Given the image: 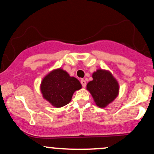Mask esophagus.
<instances>
[{
    "label": "esophagus",
    "instance_id": "obj_1",
    "mask_svg": "<svg viewBox=\"0 0 154 154\" xmlns=\"http://www.w3.org/2000/svg\"><path fill=\"white\" fill-rule=\"evenodd\" d=\"M80 82H81V84H82V87L83 88H85V86H86V81L85 80V79H81Z\"/></svg>",
    "mask_w": 154,
    "mask_h": 154
}]
</instances>
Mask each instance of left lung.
Listing matches in <instances>:
<instances>
[{
	"label": "left lung",
	"mask_w": 154,
	"mask_h": 154,
	"mask_svg": "<svg viewBox=\"0 0 154 154\" xmlns=\"http://www.w3.org/2000/svg\"><path fill=\"white\" fill-rule=\"evenodd\" d=\"M93 79L88 83V91L98 107H106L118 95L119 84L111 72L106 70L98 69L93 74Z\"/></svg>",
	"instance_id": "obj_1"
}]
</instances>
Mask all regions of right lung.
<instances>
[{"label": "right lung", "mask_w": 154, "mask_h": 154, "mask_svg": "<svg viewBox=\"0 0 154 154\" xmlns=\"http://www.w3.org/2000/svg\"><path fill=\"white\" fill-rule=\"evenodd\" d=\"M82 88L77 78L70 77L62 69L53 70L44 77L40 85L43 98L54 107L64 106L71 101L73 93Z\"/></svg>", "instance_id": "1"}]
</instances>
